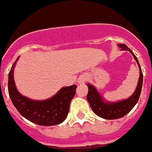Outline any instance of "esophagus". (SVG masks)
Returning a JSON list of instances; mask_svg holds the SVG:
<instances>
[{"label": "esophagus", "mask_w": 152, "mask_h": 152, "mask_svg": "<svg viewBox=\"0 0 152 152\" xmlns=\"http://www.w3.org/2000/svg\"><path fill=\"white\" fill-rule=\"evenodd\" d=\"M87 79H88V77H87V76L84 75H81V76H80V77L78 78V83H80V84H81V83H84L87 80Z\"/></svg>", "instance_id": "esophagus-1"}]
</instances>
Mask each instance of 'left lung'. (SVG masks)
<instances>
[{
  "label": "left lung",
  "mask_w": 152,
  "mask_h": 152,
  "mask_svg": "<svg viewBox=\"0 0 152 152\" xmlns=\"http://www.w3.org/2000/svg\"><path fill=\"white\" fill-rule=\"evenodd\" d=\"M119 46L122 50H128L133 56L134 58L138 63L140 70V76H139V83L134 94L127 100L119 101L117 103H107L102 99L96 88L91 84H88V93L87 95V100L91 106V110L96 115L100 117L106 119H119L126 116V114L132 110V109L135 107L139 99L141 91L142 88V81H143V75L140 64L137 59L136 56L134 55L132 51L126 46L125 44H119Z\"/></svg>",
  "instance_id": "obj_1"
}]
</instances>
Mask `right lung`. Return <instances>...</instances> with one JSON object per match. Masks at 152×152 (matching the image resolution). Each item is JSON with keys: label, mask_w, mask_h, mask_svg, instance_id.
Segmentation results:
<instances>
[{"label": "right lung", "mask_w": 152, "mask_h": 152, "mask_svg": "<svg viewBox=\"0 0 152 152\" xmlns=\"http://www.w3.org/2000/svg\"><path fill=\"white\" fill-rule=\"evenodd\" d=\"M17 58L11 67L8 77V92L13 106L23 117L39 126H54L64 122L69 111L70 103L75 95L77 86L63 88L54 96L46 100L36 101L23 96L16 88L13 69Z\"/></svg>", "instance_id": "1"}]
</instances>
